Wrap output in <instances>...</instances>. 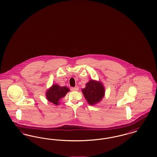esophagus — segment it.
Returning a JSON list of instances; mask_svg holds the SVG:
<instances>
[{
    "instance_id": "34e87169",
    "label": "esophagus",
    "mask_w": 157,
    "mask_h": 157,
    "mask_svg": "<svg viewBox=\"0 0 157 157\" xmlns=\"http://www.w3.org/2000/svg\"><path fill=\"white\" fill-rule=\"evenodd\" d=\"M79 90V88L78 87V86H76V87H72V88H71V90H72V91H77V90Z\"/></svg>"
}]
</instances>
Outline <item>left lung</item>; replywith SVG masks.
Instances as JSON below:
<instances>
[{"label":"left lung","instance_id":"left-lung-1","mask_svg":"<svg viewBox=\"0 0 157 157\" xmlns=\"http://www.w3.org/2000/svg\"><path fill=\"white\" fill-rule=\"evenodd\" d=\"M82 93L89 104H97L104 97V87L101 82L90 80L82 90Z\"/></svg>","mask_w":157,"mask_h":157}]
</instances>
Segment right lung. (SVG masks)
Masks as SVG:
<instances>
[{
	"mask_svg": "<svg viewBox=\"0 0 157 157\" xmlns=\"http://www.w3.org/2000/svg\"><path fill=\"white\" fill-rule=\"evenodd\" d=\"M68 92L69 89L67 86L61 87L57 84L53 85L46 93V98L53 104L58 105L60 103V99L64 97Z\"/></svg>",
	"mask_w": 157,
	"mask_h": 157,
	"instance_id": "1",
	"label": "right lung"
}]
</instances>
